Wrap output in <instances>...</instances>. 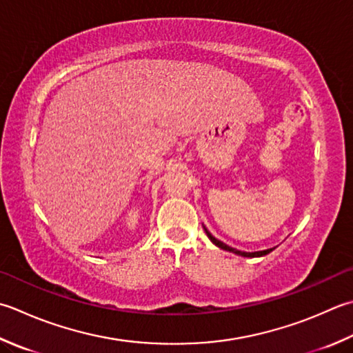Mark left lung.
Wrapping results in <instances>:
<instances>
[{
  "mask_svg": "<svg viewBox=\"0 0 353 353\" xmlns=\"http://www.w3.org/2000/svg\"><path fill=\"white\" fill-rule=\"evenodd\" d=\"M203 230H205V232H206V236H208V239L212 241L214 245L219 246V248H222V250H225V251H230V252H234V254H237V255H241V257H261V255H266V254H269V252L272 251V250L259 251V252H243V251H237V250H234V248L225 245L223 241H220V240H217L216 237H212V236H211V232H210L208 230H206L205 226H203Z\"/></svg>",
  "mask_w": 353,
  "mask_h": 353,
  "instance_id": "8db88e82",
  "label": "left lung"
}]
</instances>
